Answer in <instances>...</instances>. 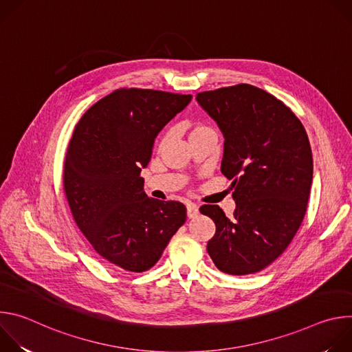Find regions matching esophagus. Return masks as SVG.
<instances>
[{"label":"esophagus","instance_id":"esophagus-1","mask_svg":"<svg viewBox=\"0 0 352 352\" xmlns=\"http://www.w3.org/2000/svg\"><path fill=\"white\" fill-rule=\"evenodd\" d=\"M197 214H199L197 206L193 205V204H188V205H186V216H188L189 219H193V217H196Z\"/></svg>","mask_w":352,"mask_h":352}]
</instances>
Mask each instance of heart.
<instances>
[{"mask_svg":"<svg viewBox=\"0 0 352 352\" xmlns=\"http://www.w3.org/2000/svg\"><path fill=\"white\" fill-rule=\"evenodd\" d=\"M186 132H188V138L189 140L190 139H195L200 135H205V133H209V132H213V129L205 124L204 121H192L186 125ZM168 138V133H164L162 138H160V144H164L166 140Z\"/></svg>","mask_w":352,"mask_h":352,"instance_id":"1","label":"heart"}]
</instances>
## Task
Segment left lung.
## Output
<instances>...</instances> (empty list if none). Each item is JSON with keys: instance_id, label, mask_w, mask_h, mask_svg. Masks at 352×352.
<instances>
[{"instance_id": "1", "label": "left lung", "mask_w": 352, "mask_h": 352, "mask_svg": "<svg viewBox=\"0 0 352 352\" xmlns=\"http://www.w3.org/2000/svg\"><path fill=\"white\" fill-rule=\"evenodd\" d=\"M197 103L224 135L221 173L232 179L235 210L200 213L216 224L208 252L227 274H254L291 243L307 213L314 160L307 131L289 107L248 83L200 91Z\"/></svg>"}]
</instances>
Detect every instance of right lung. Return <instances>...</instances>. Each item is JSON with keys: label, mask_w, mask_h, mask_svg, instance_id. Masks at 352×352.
<instances>
[{"label": "right lung", "mask_w": 352, "mask_h": 352, "mask_svg": "<svg viewBox=\"0 0 352 352\" xmlns=\"http://www.w3.org/2000/svg\"><path fill=\"white\" fill-rule=\"evenodd\" d=\"M190 94L121 87L79 120L64 163V192L91 248L110 266L152 269L186 220L175 200L147 197L142 167L155 138L190 102Z\"/></svg>", "instance_id": "1"}]
</instances>
